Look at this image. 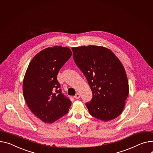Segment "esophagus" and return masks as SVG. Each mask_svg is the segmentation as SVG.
<instances>
[{
  "mask_svg": "<svg viewBox=\"0 0 153 153\" xmlns=\"http://www.w3.org/2000/svg\"><path fill=\"white\" fill-rule=\"evenodd\" d=\"M80 97V94H78V93H77V94H76V95L74 96V98H75L76 99H79Z\"/></svg>",
  "mask_w": 153,
  "mask_h": 153,
  "instance_id": "34e87169",
  "label": "esophagus"
}]
</instances>
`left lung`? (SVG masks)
<instances>
[{
	"label": "left lung",
	"mask_w": 153,
	"mask_h": 153,
	"mask_svg": "<svg viewBox=\"0 0 153 153\" xmlns=\"http://www.w3.org/2000/svg\"><path fill=\"white\" fill-rule=\"evenodd\" d=\"M74 62L86 77L93 97L85 105L90 115L109 121L123 112L129 93L125 69L109 49L96 45L72 48Z\"/></svg>",
	"instance_id": "1"
}]
</instances>
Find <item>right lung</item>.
I'll return each instance as SVG.
<instances>
[{"mask_svg": "<svg viewBox=\"0 0 153 153\" xmlns=\"http://www.w3.org/2000/svg\"><path fill=\"white\" fill-rule=\"evenodd\" d=\"M72 55L66 47L55 46L40 51L30 61L23 82V92L32 113L45 123H53L65 115L71 101L59 89V69Z\"/></svg>", "mask_w": 153, "mask_h": 153, "instance_id": "right-lung-1", "label": "right lung"}]
</instances>
